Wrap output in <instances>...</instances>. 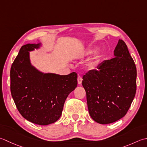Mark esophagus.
Wrapping results in <instances>:
<instances>
[{"instance_id":"obj_1","label":"esophagus","mask_w":147,"mask_h":147,"mask_svg":"<svg viewBox=\"0 0 147 147\" xmlns=\"http://www.w3.org/2000/svg\"><path fill=\"white\" fill-rule=\"evenodd\" d=\"M82 82V77L80 76V75H78V84H81Z\"/></svg>"}]
</instances>
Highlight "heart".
<instances>
[{
  "label": "heart",
  "mask_w": 147,
  "mask_h": 147,
  "mask_svg": "<svg viewBox=\"0 0 147 147\" xmlns=\"http://www.w3.org/2000/svg\"><path fill=\"white\" fill-rule=\"evenodd\" d=\"M92 53H93V51L92 50H89L88 52V54H90ZM98 62H99V57H96L94 59H93L90 62L88 63V67H90V68H93L97 64H98Z\"/></svg>",
  "instance_id": "1"
}]
</instances>
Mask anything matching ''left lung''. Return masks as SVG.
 <instances>
[{"instance_id":"left-lung-1","label":"left lung","mask_w":147,"mask_h":147,"mask_svg":"<svg viewBox=\"0 0 147 147\" xmlns=\"http://www.w3.org/2000/svg\"><path fill=\"white\" fill-rule=\"evenodd\" d=\"M114 55V59L104 60L83 76L89 114L101 124L124 117L136 91V65L122 39L119 40Z\"/></svg>"}]
</instances>
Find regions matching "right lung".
<instances>
[{"label": "right lung", "mask_w": 147, "mask_h": 147, "mask_svg": "<svg viewBox=\"0 0 147 147\" xmlns=\"http://www.w3.org/2000/svg\"><path fill=\"white\" fill-rule=\"evenodd\" d=\"M39 44L22 47L10 71L11 93L23 117L38 125L55 122L61 116L65 100L77 87V74L67 75L37 71L30 64L29 51Z\"/></svg>", "instance_id": "1"}]
</instances>
